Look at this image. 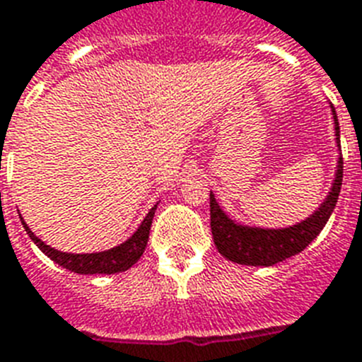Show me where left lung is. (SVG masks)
<instances>
[{
	"instance_id": "obj_1",
	"label": "left lung",
	"mask_w": 362,
	"mask_h": 362,
	"mask_svg": "<svg viewBox=\"0 0 362 362\" xmlns=\"http://www.w3.org/2000/svg\"><path fill=\"white\" fill-rule=\"evenodd\" d=\"M331 113L334 119L337 146H340V126L333 105H331ZM342 152H339L333 186L329 189L325 201L305 221L286 228H260L236 223L223 211L210 191V227L217 251L227 260L243 266H273L301 252L322 232L333 214L342 186Z\"/></svg>"
}]
</instances>
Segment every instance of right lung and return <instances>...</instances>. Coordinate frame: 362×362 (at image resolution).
<instances>
[{"mask_svg": "<svg viewBox=\"0 0 362 362\" xmlns=\"http://www.w3.org/2000/svg\"><path fill=\"white\" fill-rule=\"evenodd\" d=\"M156 208H158V202L151 208V211H148L145 219L141 221L137 230H135L124 243H120V245H117V247L113 249H107V251L87 252V255L63 252L57 251V249L54 247H49V245H46L40 238L35 236L33 230L25 225L23 219L22 225L23 228H25V232H28V236L37 243V247L40 249L46 257L52 258L55 264L63 266L64 269L79 273V275H100V273L111 275V273H120L126 272V269H130V267L139 260L141 255L145 252Z\"/></svg>", "mask_w": 362, "mask_h": 362, "instance_id": "obj_1", "label": "right lung"}]
</instances>
